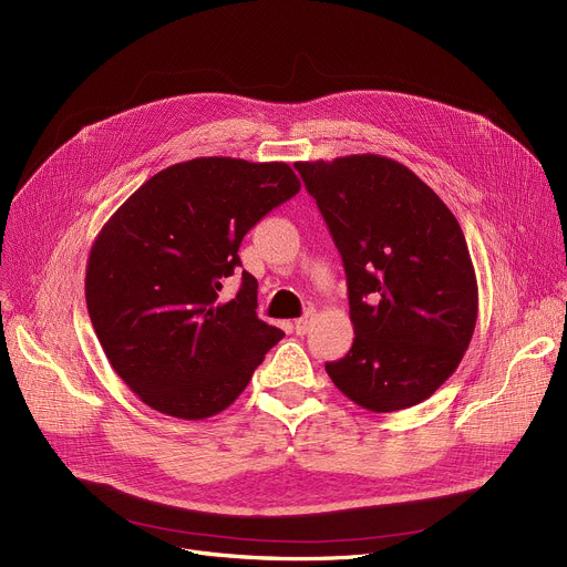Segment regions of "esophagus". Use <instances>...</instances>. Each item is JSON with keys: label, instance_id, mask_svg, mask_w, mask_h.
Returning <instances> with one entry per match:
<instances>
[{"label": "esophagus", "instance_id": "esophagus-1", "mask_svg": "<svg viewBox=\"0 0 567 567\" xmlns=\"http://www.w3.org/2000/svg\"><path fill=\"white\" fill-rule=\"evenodd\" d=\"M312 321H315V312H312V310H308L303 317H299V319L293 321V333H296V336H306V333L310 331Z\"/></svg>", "mask_w": 567, "mask_h": 567}]
</instances>
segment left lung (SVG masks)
I'll return each mask as SVG.
<instances>
[{
    "label": "left lung",
    "mask_w": 567,
    "mask_h": 567,
    "mask_svg": "<svg viewBox=\"0 0 567 567\" xmlns=\"http://www.w3.org/2000/svg\"><path fill=\"white\" fill-rule=\"evenodd\" d=\"M342 257L353 344L326 363L359 406L391 413L449 379L478 317L464 231L451 208L398 161L361 154L293 165Z\"/></svg>",
    "instance_id": "obj_1"
}]
</instances>
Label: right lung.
Wrapping results in <instances>:
<instances>
[{"mask_svg":"<svg viewBox=\"0 0 567 567\" xmlns=\"http://www.w3.org/2000/svg\"><path fill=\"white\" fill-rule=\"evenodd\" d=\"M299 190L287 163L195 158L154 174L105 223L86 261V310L144 404L202 421L246 391L285 333L257 317L248 271L227 303L223 280L241 266L244 236Z\"/></svg>","mask_w":567,"mask_h":567,"instance_id":"obj_1","label":"right lung"}]
</instances>
